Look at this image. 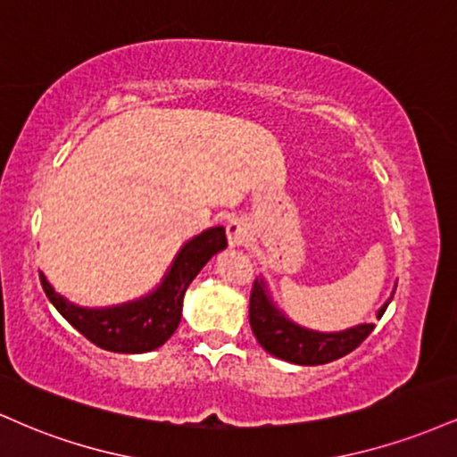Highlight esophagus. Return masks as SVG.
Instances as JSON below:
<instances>
[{
	"label": "esophagus",
	"instance_id": "esophagus-1",
	"mask_svg": "<svg viewBox=\"0 0 457 457\" xmlns=\"http://www.w3.org/2000/svg\"><path fill=\"white\" fill-rule=\"evenodd\" d=\"M225 232H228V240L232 246H240L245 245L246 240H249L251 236V229H249V223L245 221V219L240 217H232L225 225Z\"/></svg>",
	"mask_w": 457,
	"mask_h": 457
}]
</instances>
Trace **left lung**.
I'll use <instances>...</instances> for the list:
<instances>
[{"label": "left lung", "instance_id": "8db88e82", "mask_svg": "<svg viewBox=\"0 0 457 457\" xmlns=\"http://www.w3.org/2000/svg\"><path fill=\"white\" fill-rule=\"evenodd\" d=\"M391 298L382 305L378 318L386 312ZM249 324L255 339L266 353L296 365H324L342 359L354 348H359L367 339V335L374 330V324H359V327L342 330V333H316V330L296 327L270 305L262 281L258 279L251 287Z\"/></svg>", "mask_w": 457, "mask_h": 457}]
</instances>
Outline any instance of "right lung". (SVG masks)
Listing matches in <instances>:
<instances>
[{
    "mask_svg": "<svg viewBox=\"0 0 457 457\" xmlns=\"http://www.w3.org/2000/svg\"><path fill=\"white\" fill-rule=\"evenodd\" d=\"M228 246L223 228H211L182 246L165 281L150 296L112 309H83L66 303L40 275L46 298L79 333L109 353L137 354L159 348L174 335L182 316V298L217 251Z\"/></svg>",
    "mask_w": 457,
    "mask_h": 457,
    "instance_id": "obj_1",
    "label": "right lung"
}]
</instances>
